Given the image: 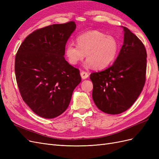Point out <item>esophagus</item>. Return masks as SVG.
<instances>
[{
    "instance_id": "obj_1",
    "label": "esophagus",
    "mask_w": 159,
    "mask_h": 159,
    "mask_svg": "<svg viewBox=\"0 0 159 159\" xmlns=\"http://www.w3.org/2000/svg\"><path fill=\"white\" fill-rule=\"evenodd\" d=\"M80 75H81V78L82 79H87L88 78V76H89V74L87 73V72H85V71H82L80 73Z\"/></svg>"
}]
</instances>
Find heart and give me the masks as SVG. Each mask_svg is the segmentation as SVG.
Segmentation results:
<instances>
[{
	"instance_id": "obj_1",
	"label": "heart",
	"mask_w": 159,
	"mask_h": 159,
	"mask_svg": "<svg viewBox=\"0 0 159 159\" xmlns=\"http://www.w3.org/2000/svg\"><path fill=\"white\" fill-rule=\"evenodd\" d=\"M78 45L69 43L66 47V56L70 63L75 65L86 56L85 66L103 69L112 63L116 57L119 44L112 36L97 31H88L76 38Z\"/></svg>"
}]
</instances>
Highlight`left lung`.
Masks as SVG:
<instances>
[{"mask_svg":"<svg viewBox=\"0 0 159 159\" xmlns=\"http://www.w3.org/2000/svg\"><path fill=\"white\" fill-rule=\"evenodd\" d=\"M123 45L113 64L91 74L92 98L103 112L116 115L135 102L145 83L147 52L137 36L123 27Z\"/></svg>","mask_w":159,"mask_h":159,"instance_id":"8db88e82","label":"left lung"}]
</instances>
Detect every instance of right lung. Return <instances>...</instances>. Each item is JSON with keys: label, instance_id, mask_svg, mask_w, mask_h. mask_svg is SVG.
I'll list each match as a JSON object with an SVG mask.
<instances>
[{"label": "right lung", "instance_id": "right-lung-1", "mask_svg": "<svg viewBox=\"0 0 159 159\" xmlns=\"http://www.w3.org/2000/svg\"><path fill=\"white\" fill-rule=\"evenodd\" d=\"M75 28L74 21L40 28L28 35L17 52L19 91L24 102L41 117L52 119L63 113L81 82L79 70L64 57L66 42Z\"/></svg>", "mask_w": 159, "mask_h": 159}]
</instances>
